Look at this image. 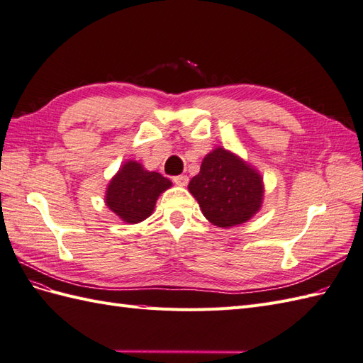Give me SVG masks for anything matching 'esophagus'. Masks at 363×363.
Returning a JSON list of instances; mask_svg holds the SVG:
<instances>
[{"mask_svg": "<svg viewBox=\"0 0 363 363\" xmlns=\"http://www.w3.org/2000/svg\"><path fill=\"white\" fill-rule=\"evenodd\" d=\"M173 182L176 185H179V187H185V185L189 184V176L187 174H179V176H174Z\"/></svg>", "mask_w": 363, "mask_h": 363, "instance_id": "obj_1", "label": "esophagus"}]
</instances>
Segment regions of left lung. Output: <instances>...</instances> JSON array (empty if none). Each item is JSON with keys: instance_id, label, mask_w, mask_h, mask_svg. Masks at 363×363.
Here are the masks:
<instances>
[{"instance_id": "8db88e82", "label": "left lung", "mask_w": 363, "mask_h": 363, "mask_svg": "<svg viewBox=\"0 0 363 363\" xmlns=\"http://www.w3.org/2000/svg\"><path fill=\"white\" fill-rule=\"evenodd\" d=\"M189 191L213 225L231 228L245 224L261 210L264 178L253 165L224 147H216L202 160Z\"/></svg>"}]
</instances>
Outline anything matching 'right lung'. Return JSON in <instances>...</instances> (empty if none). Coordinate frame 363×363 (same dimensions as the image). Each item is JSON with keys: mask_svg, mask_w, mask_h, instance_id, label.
<instances>
[{"mask_svg": "<svg viewBox=\"0 0 363 363\" xmlns=\"http://www.w3.org/2000/svg\"><path fill=\"white\" fill-rule=\"evenodd\" d=\"M170 187L172 181L161 173L145 170L141 162L128 160L107 184L106 206L121 220L138 224L152 215L157 198Z\"/></svg>", "mask_w": 363, "mask_h": 363, "instance_id": "right-lung-1", "label": "right lung"}]
</instances>
